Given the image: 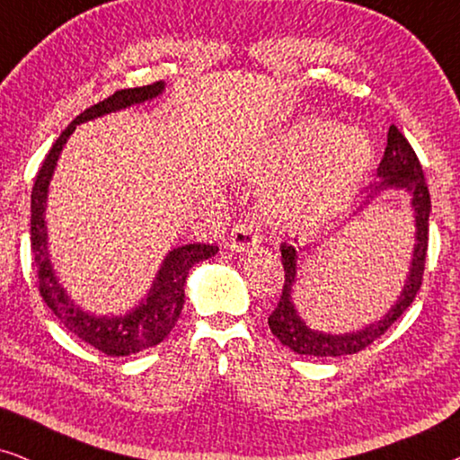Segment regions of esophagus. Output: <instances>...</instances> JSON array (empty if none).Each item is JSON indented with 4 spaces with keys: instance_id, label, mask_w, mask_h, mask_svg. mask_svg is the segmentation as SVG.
<instances>
[{
    "instance_id": "esophagus-1",
    "label": "esophagus",
    "mask_w": 460,
    "mask_h": 460,
    "mask_svg": "<svg viewBox=\"0 0 460 460\" xmlns=\"http://www.w3.org/2000/svg\"><path fill=\"white\" fill-rule=\"evenodd\" d=\"M257 244H260V232H257L253 224L247 222V219H241V222L232 226V232L228 238V247L232 251L241 253V251L257 247Z\"/></svg>"
}]
</instances>
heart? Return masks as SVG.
<instances>
[{
    "label": "heart",
    "mask_w": 460,
    "mask_h": 460,
    "mask_svg": "<svg viewBox=\"0 0 460 460\" xmlns=\"http://www.w3.org/2000/svg\"><path fill=\"white\" fill-rule=\"evenodd\" d=\"M370 165L368 140L335 123L305 121L282 137L268 167L299 173L291 190L276 200L288 217H316L348 200Z\"/></svg>",
    "instance_id": "heart-1"
}]
</instances>
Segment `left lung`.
<instances>
[{"mask_svg":"<svg viewBox=\"0 0 460 460\" xmlns=\"http://www.w3.org/2000/svg\"><path fill=\"white\" fill-rule=\"evenodd\" d=\"M376 175L379 181L370 186L367 192V199H373V194H379L387 188H395V190H406L411 197V205L414 211V224H417V234H414V251L411 260V274H408L406 285L402 288V295L395 301V305L389 310L383 320L364 326L360 331L343 332V335H331V332L312 331L305 326L304 320L299 318L297 310L293 304V285L297 279V251L293 244L282 243V268H285V285H282V295L279 305L270 314L268 324L274 337L280 339L282 345L288 349L297 351L301 356H314V358H337L358 354V351L368 348L370 343L376 341L385 331L404 314L411 304L417 297L420 285H423V272H425V257H427V244H429V211H431V199L429 188L425 184L423 167L414 155V150L402 131L392 125L387 134V146L385 155L376 167Z\"/></svg>","mask_w":460,"mask_h":460,"instance_id":"left-lung-1","label":"left lung"}]
</instances>
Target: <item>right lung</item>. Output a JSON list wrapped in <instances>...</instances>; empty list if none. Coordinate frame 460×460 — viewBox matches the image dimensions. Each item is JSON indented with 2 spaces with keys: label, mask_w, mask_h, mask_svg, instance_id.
<instances>
[{
  "label": "right lung",
  "mask_w": 460,
  "mask_h": 460,
  "mask_svg": "<svg viewBox=\"0 0 460 460\" xmlns=\"http://www.w3.org/2000/svg\"><path fill=\"white\" fill-rule=\"evenodd\" d=\"M165 90L163 81L142 87H128L119 90L102 102L90 106L68 128L62 131L54 146L43 159V165L37 173L33 192H31V249L37 268V282L40 293L62 324L81 341L90 343L106 356H129L137 351L153 348L161 343L178 323L181 307H184V285L188 272L194 263L209 260L219 251L217 244L192 243L169 251L163 266L156 274L148 297L142 301L136 310L125 316H92L73 304L65 293V288L56 279L52 261L48 255V232H46V200L48 186L56 169V161L65 148L68 136L73 134L79 123L92 121L109 112L128 109L131 104L146 102L159 96Z\"/></svg>",
  "instance_id": "right-lung-1"
}]
</instances>
